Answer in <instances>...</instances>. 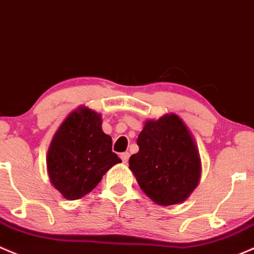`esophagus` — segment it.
<instances>
[{"instance_id":"esophagus-1","label":"esophagus","mask_w":254,"mask_h":254,"mask_svg":"<svg viewBox=\"0 0 254 254\" xmlns=\"http://www.w3.org/2000/svg\"><path fill=\"white\" fill-rule=\"evenodd\" d=\"M129 157H130L129 152H124V153H120V158H122L123 163H127V159H129Z\"/></svg>"}]
</instances>
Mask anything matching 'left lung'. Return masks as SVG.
Masks as SVG:
<instances>
[{"label": "left lung", "mask_w": 254, "mask_h": 254, "mask_svg": "<svg viewBox=\"0 0 254 254\" xmlns=\"http://www.w3.org/2000/svg\"><path fill=\"white\" fill-rule=\"evenodd\" d=\"M138 152L129 168L142 191L157 204L185 201L198 184V151L184 122L175 114L148 120L137 137Z\"/></svg>", "instance_id": "1"}]
</instances>
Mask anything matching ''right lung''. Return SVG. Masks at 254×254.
Masks as SVG:
<instances>
[{"mask_svg":"<svg viewBox=\"0 0 254 254\" xmlns=\"http://www.w3.org/2000/svg\"><path fill=\"white\" fill-rule=\"evenodd\" d=\"M101 124L100 114L84 107L69 114L53 137L47 168L53 186L66 199L89 193L109 168L122 162Z\"/></svg>","mask_w":254,"mask_h":254,"instance_id":"1","label":"right lung"}]
</instances>
